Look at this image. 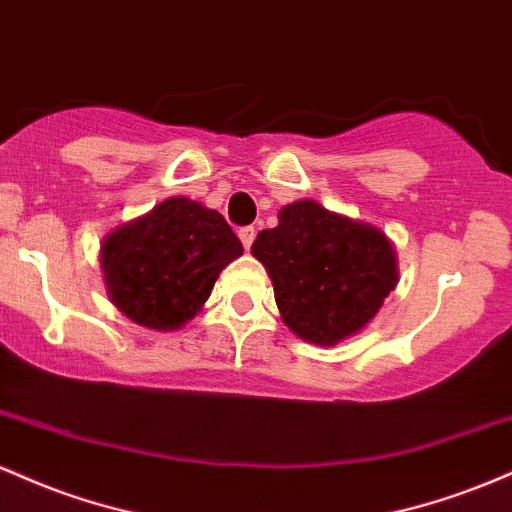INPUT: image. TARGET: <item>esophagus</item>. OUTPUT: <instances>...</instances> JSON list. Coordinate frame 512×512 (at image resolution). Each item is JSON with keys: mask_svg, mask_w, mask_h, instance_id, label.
<instances>
[{"mask_svg": "<svg viewBox=\"0 0 512 512\" xmlns=\"http://www.w3.org/2000/svg\"><path fill=\"white\" fill-rule=\"evenodd\" d=\"M239 239H241V244H244V249H251V244H254V239H256V229L254 227H241L239 229Z\"/></svg>", "mask_w": 512, "mask_h": 512, "instance_id": "1", "label": "esophagus"}]
</instances>
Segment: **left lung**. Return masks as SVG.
<instances>
[{"label":"left lung","instance_id":"left-lung-1","mask_svg":"<svg viewBox=\"0 0 512 512\" xmlns=\"http://www.w3.org/2000/svg\"><path fill=\"white\" fill-rule=\"evenodd\" d=\"M278 217V227L258 232L251 254L271 275L285 324L321 346L363 329L396 285L389 239L314 200H297Z\"/></svg>","mask_w":512,"mask_h":512}]
</instances>
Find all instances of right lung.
Instances as JSON below:
<instances>
[{
    "mask_svg": "<svg viewBox=\"0 0 512 512\" xmlns=\"http://www.w3.org/2000/svg\"><path fill=\"white\" fill-rule=\"evenodd\" d=\"M244 246L217 210L169 198L103 241L108 295L147 329H179L208 300L217 275Z\"/></svg>",
    "mask_w": 512,
    "mask_h": 512,
    "instance_id": "add662e5",
    "label": "right lung"
}]
</instances>
